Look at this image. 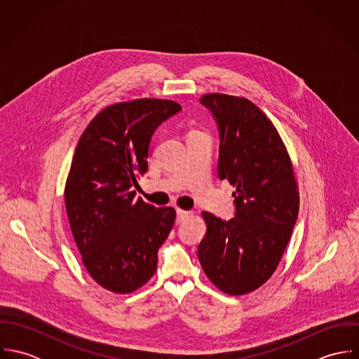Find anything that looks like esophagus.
Returning a JSON list of instances; mask_svg holds the SVG:
<instances>
[{
  "mask_svg": "<svg viewBox=\"0 0 359 359\" xmlns=\"http://www.w3.org/2000/svg\"><path fill=\"white\" fill-rule=\"evenodd\" d=\"M189 215H191V211L177 208V221H178V222H182V221H184V219H187Z\"/></svg>",
  "mask_w": 359,
  "mask_h": 359,
  "instance_id": "esophagus-1",
  "label": "esophagus"
}]
</instances>
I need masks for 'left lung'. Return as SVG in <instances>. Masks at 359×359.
<instances>
[{
    "label": "left lung",
    "instance_id": "left-lung-1",
    "mask_svg": "<svg viewBox=\"0 0 359 359\" xmlns=\"http://www.w3.org/2000/svg\"><path fill=\"white\" fill-rule=\"evenodd\" d=\"M201 102L218 121V175L236 188V217L225 222L202 212L207 232L198 256L215 287L243 296L276 271L297 221L299 185L285 142L255 103L219 93Z\"/></svg>",
    "mask_w": 359,
    "mask_h": 359
}]
</instances>
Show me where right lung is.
Wrapping results in <instances>:
<instances>
[{
    "instance_id": "obj_1",
    "label": "right lung",
    "mask_w": 359,
    "mask_h": 359,
    "mask_svg": "<svg viewBox=\"0 0 359 359\" xmlns=\"http://www.w3.org/2000/svg\"><path fill=\"white\" fill-rule=\"evenodd\" d=\"M181 104L141 98L102 109L84 130L65 185V205L76 246L103 289L128 294L154 275L157 250L174 222L172 207L135 198L148 171L154 130Z\"/></svg>"
}]
</instances>
